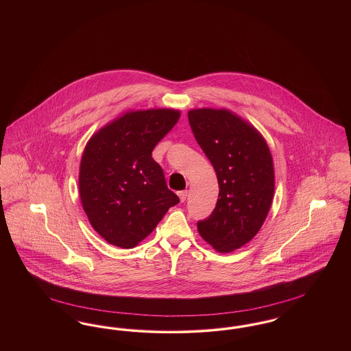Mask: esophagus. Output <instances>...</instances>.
<instances>
[{
    "label": "esophagus",
    "instance_id": "1",
    "mask_svg": "<svg viewBox=\"0 0 351 351\" xmlns=\"http://www.w3.org/2000/svg\"><path fill=\"white\" fill-rule=\"evenodd\" d=\"M178 195H179V199H180V201L184 202V201L186 200V196H188V191H180Z\"/></svg>",
    "mask_w": 351,
    "mask_h": 351
}]
</instances>
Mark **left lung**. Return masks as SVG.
<instances>
[{
  "label": "left lung",
  "instance_id": "obj_1",
  "mask_svg": "<svg viewBox=\"0 0 351 351\" xmlns=\"http://www.w3.org/2000/svg\"><path fill=\"white\" fill-rule=\"evenodd\" d=\"M193 135L217 175V204L197 222L201 237L219 252L239 249L259 232L274 197L271 152L263 136L229 110L188 113Z\"/></svg>",
  "mask_w": 351,
  "mask_h": 351
}]
</instances>
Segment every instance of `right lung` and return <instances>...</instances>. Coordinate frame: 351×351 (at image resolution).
Here are the masks:
<instances>
[{
  "label": "right lung",
  "mask_w": 351,
  "mask_h": 351,
  "mask_svg": "<svg viewBox=\"0 0 351 351\" xmlns=\"http://www.w3.org/2000/svg\"><path fill=\"white\" fill-rule=\"evenodd\" d=\"M179 117L180 112L172 109L129 112L86 143L80 199L90 225L110 245L133 249L179 204L151 156Z\"/></svg>",
  "instance_id": "right-lung-1"
}]
</instances>
